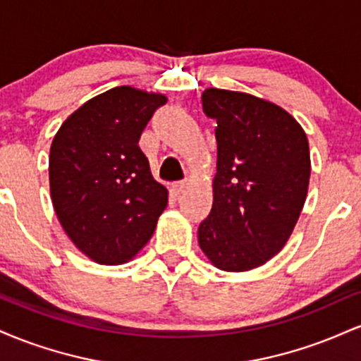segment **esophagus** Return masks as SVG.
<instances>
[{
  "instance_id": "esophagus-1",
  "label": "esophagus",
  "mask_w": 361,
  "mask_h": 361,
  "mask_svg": "<svg viewBox=\"0 0 361 361\" xmlns=\"http://www.w3.org/2000/svg\"><path fill=\"white\" fill-rule=\"evenodd\" d=\"M186 186H188V181H185V180H183V181H176V183H173V185H171V188H173V192L180 195V193H183V192H185Z\"/></svg>"
}]
</instances>
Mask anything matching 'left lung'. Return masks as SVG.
<instances>
[{
    "label": "left lung",
    "instance_id": "8db88e82",
    "mask_svg": "<svg viewBox=\"0 0 361 361\" xmlns=\"http://www.w3.org/2000/svg\"><path fill=\"white\" fill-rule=\"evenodd\" d=\"M207 117L217 120V173L198 244L214 267L247 271L279 255L305 204L310 152L287 110L241 91L207 88Z\"/></svg>",
    "mask_w": 361,
    "mask_h": 361
}]
</instances>
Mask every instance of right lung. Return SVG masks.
<instances>
[{
	"label": "right lung",
	"instance_id": "1",
	"mask_svg": "<svg viewBox=\"0 0 361 361\" xmlns=\"http://www.w3.org/2000/svg\"><path fill=\"white\" fill-rule=\"evenodd\" d=\"M161 93L117 86L64 120L49 154L52 205L74 246L100 264L127 263L168 205L139 139Z\"/></svg>",
	"mask_w": 361,
	"mask_h": 361
}]
</instances>
